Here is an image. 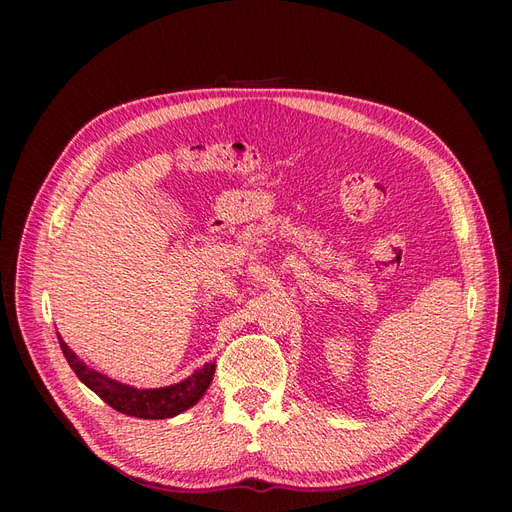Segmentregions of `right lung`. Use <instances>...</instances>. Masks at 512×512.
I'll return each mask as SVG.
<instances>
[{
	"label": "right lung",
	"mask_w": 512,
	"mask_h": 512,
	"mask_svg": "<svg viewBox=\"0 0 512 512\" xmlns=\"http://www.w3.org/2000/svg\"><path fill=\"white\" fill-rule=\"evenodd\" d=\"M61 352H64L66 361L74 369L83 384H87L91 391L102 397L108 406L115 408L121 414L136 416V418H170L192 408L196 401L205 395L209 384L213 380L215 361L203 365V369L194 371L190 378L181 380L179 384L164 386V389H134V386L121 384L117 380L106 378L100 371L89 369L79 356H76L64 339L59 337Z\"/></svg>",
	"instance_id": "right-lung-1"
}]
</instances>
